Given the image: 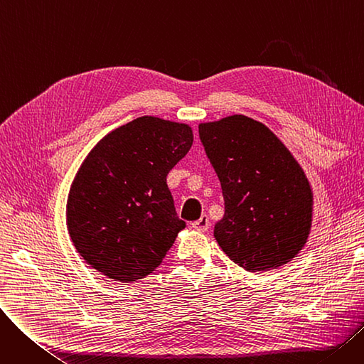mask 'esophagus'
<instances>
[{
    "label": "esophagus",
    "mask_w": 364,
    "mask_h": 364,
    "mask_svg": "<svg viewBox=\"0 0 364 364\" xmlns=\"http://www.w3.org/2000/svg\"><path fill=\"white\" fill-rule=\"evenodd\" d=\"M192 227L195 228V230H198V232H206L208 228H209V218H208V215H202L199 220L193 221Z\"/></svg>",
    "instance_id": "obj_1"
}]
</instances>
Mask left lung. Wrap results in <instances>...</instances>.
Instances as JSON below:
<instances>
[{"instance_id": "1", "label": "left lung", "mask_w": 364, "mask_h": 364, "mask_svg": "<svg viewBox=\"0 0 364 364\" xmlns=\"http://www.w3.org/2000/svg\"><path fill=\"white\" fill-rule=\"evenodd\" d=\"M223 188L224 217L214 236L246 272L292 261L307 243L313 192L302 168L264 124L233 114L199 125Z\"/></svg>"}]
</instances>
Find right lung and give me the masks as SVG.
Segmentation results:
<instances>
[{
    "label": "right lung",
    "mask_w": 364,
    "mask_h": 364,
    "mask_svg": "<svg viewBox=\"0 0 364 364\" xmlns=\"http://www.w3.org/2000/svg\"><path fill=\"white\" fill-rule=\"evenodd\" d=\"M192 144L188 125L141 117L92 147L66 205L69 236L92 269L131 283L161 265L186 227L166 176Z\"/></svg>",
    "instance_id": "obj_1"
}]
</instances>
